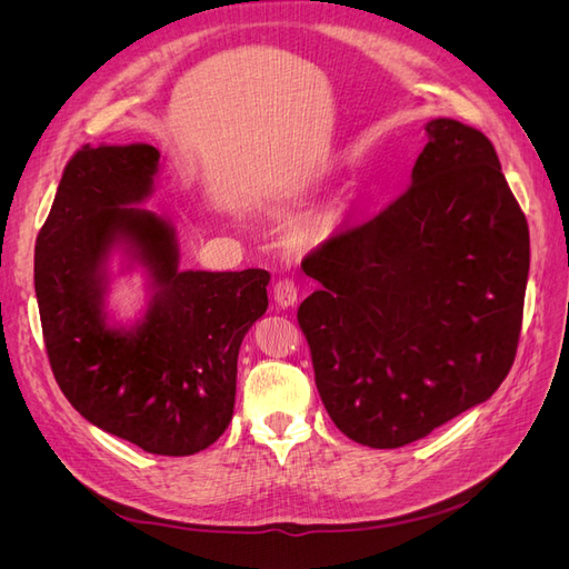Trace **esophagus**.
I'll return each mask as SVG.
<instances>
[{
	"mask_svg": "<svg viewBox=\"0 0 569 569\" xmlns=\"http://www.w3.org/2000/svg\"><path fill=\"white\" fill-rule=\"evenodd\" d=\"M272 297H274V303H278L280 308H289V306L297 303L299 289H297V284L291 278H280L278 282L272 284Z\"/></svg>",
	"mask_w": 569,
	"mask_h": 569,
	"instance_id": "obj_1",
	"label": "esophagus"
}]
</instances>
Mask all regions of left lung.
I'll return each mask as SVG.
<instances>
[{"mask_svg": "<svg viewBox=\"0 0 569 569\" xmlns=\"http://www.w3.org/2000/svg\"><path fill=\"white\" fill-rule=\"evenodd\" d=\"M425 130L406 192L301 261L322 284L297 313L320 399L370 449L485 403L522 327L529 228L496 149L453 118Z\"/></svg>", "mask_w": 569, "mask_h": 569, "instance_id": "obj_1", "label": "left lung"}]
</instances>
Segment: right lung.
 I'll list each match as a JSON object with an SVG mask.
<instances>
[{"mask_svg": "<svg viewBox=\"0 0 569 569\" xmlns=\"http://www.w3.org/2000/svg\"><path fill=\"white\" fill-rule=\"evenodd\" d=\"M159 159L149 144L76 151L36 242V295L51 372L80 416L147 453L192 456L232 420L239 347L266 313L270 272L178 268L173 226L140 209ZM113 250L150 280L132 328L108 325Z\"/></svg>", "mask_w": 569, "mask_h": 569, "instance_id": "add662e5", "label": "right lung"}]
</instances>
